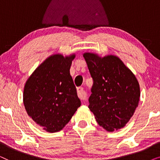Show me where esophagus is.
<instances>
[{"label": "esophagus", "mask_w": 160, "mask_h": 160, "mask_svg": "<svg viewBox=\"0 0 160 160\" xmlns=\"http://www.w3.org/2000/svg\"><path fill=\"white\" fill-rule=\"evenodd\" d=\"M77 93L78 98H79L81 100H84L87 99V93L83 87H78V88H77Z\"/></svg>", "instance_id": "34e87169"}]
</instances>
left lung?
I'll return each instance as SVG.
<instances>
[{
	"label": "left lung",
	"mask_w": 160,
	"mask_h": 160,
	"mask_svg": "<svg viewBox=\"0 0 160 160\" xmlns=\"http://www.w3.org/2000/svg\"><path fill=\"white\" fill-rule=\"evenodd\" d=\"M84 58L93 79L89 108L98 124L108 132L126 125L138 106V82L117 56L100 58L86 52Z\"/></svg>",
	"instance_id": "left-lung-1"
}]
</instances>
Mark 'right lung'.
I'll return each mask as SVG.
<instances>
[{
    "label": "right lung",
    "mask_w": 160,
    "mask_h": 160,
    "mask_svg": "<svg viewBox=\"0 0 160 160\" xmlns=\"http://www.w3.org/2000/svg\"><path fill=\"white\" fill-rule=\"evenodd\" d=\"M75 54H54L44 60L25 83L23 102L28 114L49 132L62 130L81 101L70 74Z\"/></svg>",
    "instance_id": "1"
}]
</instances>
